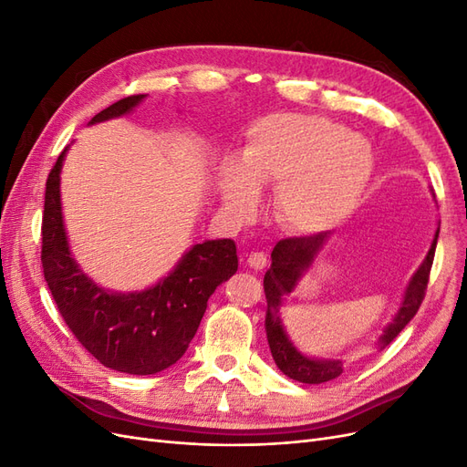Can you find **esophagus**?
<instances>
[{
  "label": "esophagus",
  "mask_w": 467,
  "mask_h": 467,
  "mask_svg": "<svg viewBox=\"0 0 467 467\" xmlns=\"http://www.w3.org/2000/svg\"><path fill=\"white\" fill-rule=\"evenodd\" d=\"M247 265L253 268V271H263V268L266 266V255L261 251L251 253V255L247 257Z\"/></svg>",
  "instance_id": "esophagus-1"
}]
</instances>
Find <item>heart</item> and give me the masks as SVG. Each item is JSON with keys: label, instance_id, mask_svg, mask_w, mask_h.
I'll use <instances>...</instances> for the list:
<instances>
[{"label": "heart", "instance_id": "heart-1", "mask_svg": "<svg viewBox=\"0 0 467 467\" xmlns=\"http://www.w3.org/2000/svg\"><path fill=\"white\" fill-rule=\"evenodd\" d=\"M376 167L374 148L347 126L317 115L275 112L249 126L239 163L220 169V194L237 220L257 208L259 189L276 185L273 216L282 228L314 235L348 218Z\"/></svg>", "mask_w": 467, "mask_h": 467}]
</instances>
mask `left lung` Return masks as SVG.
I'll use <instances>...</instances> for the list:
<instances>
[{
  "label": "left lung",
  "mask_w": 467,
  "mask_h": 467,
  "mask_svg": "<svg viewBox=\"0 0 467 467\" xmlns=\"http://www.w3.org/2000/svg\"><path fill=\"white\" fill-rule=\"evenodd\" d=\"M438 232H441V228H436L434 232L432 244L425 261L420 263V266L407 282L398 314H395L391 323H388L384 331H381V335L378 337L376 347L379 350L386 348L419 312V306L422 298H425L427 282H429L431 266L434 259V249L438 242ZM331 235H333L331 232H321L317 235L282 239L271 253L273 265L265 273V280H263L265 296H266L265 327H266L268 347H271L273 358L280 368V372L296 381H302V384H323V381H331L343 374L341 360L309 357L296 347L290 335L286 333L285 323H282V316H280L282 304H285V296L296 290L298 282L304 278V275L309 271V268H312L314 261L319 255V251L325 247V244L329 242Z\"/></svg>",
  "instance_id": "8db88e82"
}]
</instances>
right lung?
<instances>
[{
	"mask_svg": "<svg viewBox=\"0 0 467 467\" xmlns=\"http://www.w3.org/2000/svg\"><path fill=\"white\" fill-rule=\"evenodd\" d=\"M144 99L124 97L95 115L89 126L129 115ZM67 148L48 175L42 216V268L52 298L78 341L107 368L134 376L158 374L185 355L208 298L235 275V244L206 239L192 245L173 271L144 290L103 288L81 271L69 249L60 194Z\"/></svg>",
	"mask_w": 467,
	"mask_h": 467,
	"instance_id": "add662e5",
	"label": "right lung"
}]
</instances>
